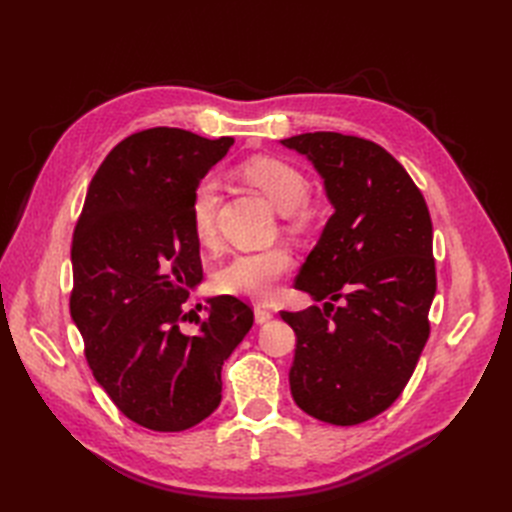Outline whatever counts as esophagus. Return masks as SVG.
I'll return each instance as SVG.
<instances>
[{
	"label": "esophagus",
	"instance_id": "34e87169",
	"mask_svg": "<svg viewBox=\"0 0 512 512\" xmlns=\"http://www.w3.org/2000/svg\"><path fill=\"white\" fill-rule=\"evenodd\" d=\"M254 320H256V324H267V322L273 320V312L267 307H256L254 309Z\"/></svg>",
	"mask_w": 512,
	"mask_h": 512
}]
</instances>
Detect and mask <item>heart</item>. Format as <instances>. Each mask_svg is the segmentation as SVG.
Wrapping results in <instances>:
<instances>
[{
	"label": "heart",
	"instance_id": "1",
	"mask_svg": "<svg viewBox=\"0 0 512 512\" xmlns=\"http://www.w3.org/2000/svg\"><path fill=\"white\" fill-rule=\"evenodd\" d=\"M241 175L254 183L269 198V203L284 213L292 230H303L312 211L305 207L309 196V181L299 168L275 158H254L241 166ZM222 185L215 175L200 179L192 194L190 220L194 237L200 245H215L218 241V207ZM292 265L290 254L284 247H267V250L239 252L215 273V288L230 297L269 301L277 282L288 273Z\"/></svg>",
	"mask_w": 512,
	"mask_h": 512
}]
</instances>
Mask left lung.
<instances>
[{
	"instance_id": "left-lung-1",
	"label": "left lung",
	"mask_w": 512,
	"mask_h": 512,
	"mask_svg": "<svg viewBox=\"0 0 512 512\" xmlns=\"http://www.w3.org/2000/svg\"><path fill=\"white\" fill-rule=\"evenodd\" d=\"M280 143L312 162L333 205L294 280L322 307L280 314L297 335L290 393L318 421L359 425L401 395L429 337V209L406 168L365 138L309 132Z\"/></svg>"
}]
</instances>
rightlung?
I'll return each mask as SVG.
<instances>
[{
	"instance_id": "1",
	"label": "right lung",
	"mask_w": 512,
	"mask_h": 512,
	"mask_svg": "<svg viewBox=\"0 0 512 512\" xmlns=\"http://www.w3.org/2000/svg\"><path fill=\"white\" fill-rule=\"evenodd\" d=\"M232 143L179 128L128 136L91 179L74 228L70 316L87 363L151 431L190 429L218 410L222 365L254 324L250 305L222 294L200 305L196 331L183 329L188 290L203 280L192 194Z\"/></svg>"
}]
</instances>
